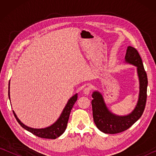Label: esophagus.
<instances>
[{
	"label": "esophagus",
	"mask_w": 156,
	"mask_h": 156,
	"mask_svg": "<svg viewBox=\"0 0 156 156\" xmlns=\"http://www.w3.org/2000/svg\"><path fill=\"white\" fill-rule=\"evenodd\" d=\"M83 92L84 94L88 95L91 92V88L89 87H86L83 89Z\"/></svg>",
	"instance_id": "1"
}]
</instances>
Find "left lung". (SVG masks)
Returning <instances> with one entry per match:
<instances>
[{
    "mask_svg": "<svg viewBox=\"0 0 156 156\" xmlns=\"http://www.w3.org/2000/svg\"><path fill=\"white\" fill-rule=\"evenodd\" d=\"M125 61L137 67L140 81L139 99L136 108L130 114L118 116L113 114L108 110L103 98L99 92H94L92 94L93 100L91 101L94 120L97 128L105 133H118L131 127L141 117L146 105L147 76L141 57L136 48L131 46L128 47Z\"/></svg>",
    "mask_w": 156,
    "mask_h": 156,
    "instance_id": "8db88e82",
    "label": "left lung"
}]
</instances>
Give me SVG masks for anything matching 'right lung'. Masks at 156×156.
I'll return each instance as SVG.
<instances>
[{"mask_svg":"<svg viewBox=\"0 0 156 156\" xmlns=\"http://www.w3.org/2000/svg\"><path fill=\"white\" fill-rule=\"evenodd\" d=\"M8 95L9 98V89H8ZM78 94H76L73 97L71 98L69 100L67 104L66 105L65 109H63V112H62L61 115H60V118L58 119V120L55 122L54 125H51L48 127L44 129H33L30 128L29 126L25 125L20 122V120L17 118L16 115L13 111L14 115L15 116L17 122L20 124V125L24 128L26 130L31 132L34 135H35L38 137L43 138H47V139H56L58 137L61 136L62 134L64 133L66 127H67V122L69 118V115L71 113V110H72L73 105L75 104L76 100H77Z\"/></svg>","mask_w":156,"mask_h":156,"instance_id":"1","label":"right lung"}]
</instances>
